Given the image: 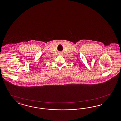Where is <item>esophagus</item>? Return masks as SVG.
Wrapping results in <instances>:
<instances>
[{"label": "esophagus", "instance_id": "obj_1", "mask_svg": "<svg viewBox=\"0 0 121 121\" xmlns=\"http://www.w3.org/2000/svg\"><path fill=\"white\" fill-rule=\"evenodd\" d=\"M59 55H63V53H60L59 54Z\"/></svg>", "mask_w": 121, "mask_h": 121}]
</instances>
